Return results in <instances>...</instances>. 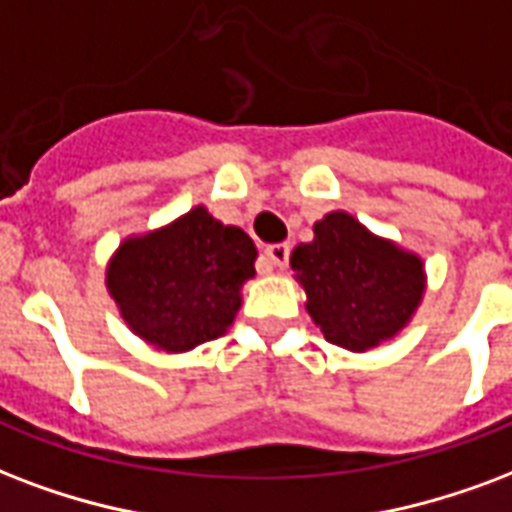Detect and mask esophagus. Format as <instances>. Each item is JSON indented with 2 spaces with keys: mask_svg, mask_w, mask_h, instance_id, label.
<instances>
[{
  "mask_svg": "<svg viewBox=\"0 0 512 512\" xmlns=\"http://www.w3.org/2000/svg\"><path fill=\"white\" fill-rule=\"evenodd\" d=\"M265 257L276 268H284V265L290 263V247L287 244H271V247H265Z\"/></svg>",
  "mask_w": 512,
  "mask_h": 512,
  "instance_id": "1",
  "label": "esophagus"
}]
</instances>
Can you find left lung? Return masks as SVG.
<instances>
[{
  "label": "left lung",
  "mask_w": 512,
  "mask_h": 512,
  "mask_svg": "<svg viewBox=\"0 0 512 512\" xmlns=\"http://www.w3.org/2000/svg\"><path fill=\"white\" fill-rule=\"evenodd\" d=\"M306 308L325 341L368 351L408 325L424 292V265L365 230L346 212L314 225V241L290 257Z\"/></svg>",
  "instance_id": "8db88e82"
}]
</instances>
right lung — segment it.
Masks as SVG:
<instances>
[{
    "label": "right lung",
    "instance_id": "1",
    "mask_svg": "<svg viewBox=\"0 0 512 512\" xmlns=\"http://www.w3.org/2000/svg\"><path fill=\"white\" fill-rule=\"evenodd\" d=\"M247 233L195 206L166 228L128 239L112 257L107 287L139 338L163 351H187L220 338L255 276Z\"/></svg>",
    "mask_w": 512,
    "mask_h": 512
}]
</instances>
